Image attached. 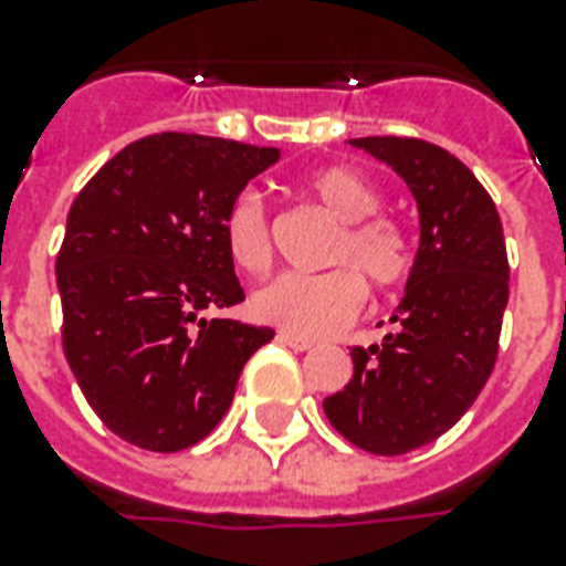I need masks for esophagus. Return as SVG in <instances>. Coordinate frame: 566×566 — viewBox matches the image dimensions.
<instances>
[{
  "label": "esophagus",
  "mask_w": 566,
  "mask_h": 566,
  "mask_svg": "<svg viewBox=\"0 0 566 566\" xmlns=\"http://www.w3.org/2000/svg\"><path fill=\"white\" fill-rule=\"evenodd\" d=\"M279 340H282L284 346H291V349H296V353H308V349H314V340H308V337H300V335H291V332H279Z\"/></svg>",
  "instance_id": "34e87169"
}]
</instances>
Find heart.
<instances>
[{"label": "heart", "mask_w": 566, "mask_h": 566, "mask_svg": "<svg viewBox=\"0 0 566 566\" xmlns=\"http://www.w3.org/2000/svg\"><path fill=\"white\" fill-rule=\"evenodd\" d=\"M302 190L319 211L337 222L328 243L323 275L284 273L261 284L249 311L266 326L300 337H328L364 308L367 275L381 291L408 282L413 270L411 234L394 213L381 208V190L353 167H323L302 181ZM222 243L231 264L249 275L273 266V231L261 199L238 196L222 213Z\"/></svg>", "instance_id": "obj_1"}]
</instances>
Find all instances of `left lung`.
<instances>
[{"label": "left lung", "mask_w": 566, "mask_h": 566, "mask_svg": "<svg viewBox=\"0 0 566 566\" xmlns=\"http://www.w3.org/2000/svg\"><path fill=\"white\" fill-rule=\"evenodd\" d=\"M420 208V249L381 346H353V378L323 402L364 452L405 455L455 426L491 378L509 305V252L491 193L420 137H358Z\"/></svg>", "instance_id": "1"}]
</instances>
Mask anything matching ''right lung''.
Masks as SVG:
<instances>
[{
	"mask_svg": "<svg viewBox=\"0 0 566 566\" xmlns=\"http://www.w3.org/2000/svg\"><path fill=\"white\" fill-rule=\"evenodd\" d=\"M279 149L222 137H140L75 196L55 261L64 355L126 443L179 452L226 417L273 328L205 319L243 302L222 213Z\"/></svg>",
	"mask_w": 566,
	"mask_h": 566,
	"instance_id": "obj_1",
	"label": "right lung"
}]
</instances>
